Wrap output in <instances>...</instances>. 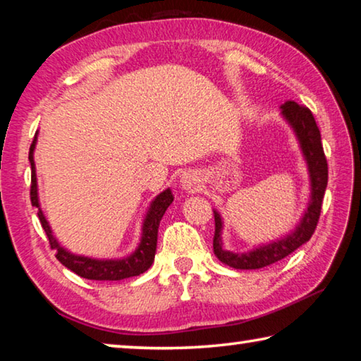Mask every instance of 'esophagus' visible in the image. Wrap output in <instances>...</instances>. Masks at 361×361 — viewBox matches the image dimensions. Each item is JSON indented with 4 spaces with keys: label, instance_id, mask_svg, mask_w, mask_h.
<instances>
[{
    "label": "esophagus",
    "instance_id": "obj_1",
    "mask_svg": "<svg viewBox=\"0 0 361 361\" xmlns=\"http://www.w3.org/2000/svg\"><path fill=\"white\" fill-rule=\"evenodd\" d=\"M180 185L185 191L195 192L200 188V178L195 172H185L180 176Z\"/></svg>",
    "mask_w": 361,
    "mask_h": 361
}]
</instances>
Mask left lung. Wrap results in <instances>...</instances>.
I'll return each instance as SVG.
<instances>
[{"label":"left lung","instance_id":"obj_1","mask_svg":"<svg viewBox=\"0 0 361 361\" xmlns=\"http://www.w3.org/2000/svg\"><path fill=\"white\" fill-rule=\"evenodd\" d=\"M280 114L286 124L291 127L293 133L301 148L302 157L307 164L310 195L307 209L304 210L296 228L288 234L272 242L262 243L248 252H231L223 243V218L218 210L215 213V237H213V252L216 258L234 269H261L271 266L274 262L283 259L285 256L295 252L296 248L304 245L312 237L319 223L323 195L328 185V164L325 152H323L320 130L315 124V119L309 108L298 105L296 102H285L280 106Z\"/></svg>","mask_w":361,"mask_h":361}]
</instances>
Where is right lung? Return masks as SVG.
<instances>
[{
	"label": "right lung",
	"instance_id": "right-lung-1",
	"mask_svg": "<svg viewBox=\"0 0 361 361\" xmlns=\"http://www.w3.org/2000/svg\"><path fill=\"white\" fill-rule=\"evenodd\" d=\"M36 142H38V132H36L35 140L32 146H30L28 161L32 164V204L38 209V218L42 224V229L46 231V235L51 243V248L56 250L57 259L62 262L65 267L70 271L78 274L79 277L89 279V280H122L135 277L148 271L151 267L152 261H154L156 255V245H157V231L159 223L164 216V213L169 209V205L173 202V195L170 188L161 194H157L146 212L143 224H142V237H140V243L129 256L124 258H111V259H99V258H89L84 255H75L68 252V250L60 245V242L56 239L54 232L49 226L44 213L41 210L39 197H38V180H36V167H35V148Z\"/></svg>",
	"mask_w": 361,
	"mask_h": 361
}]
</instances>
